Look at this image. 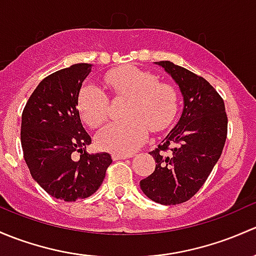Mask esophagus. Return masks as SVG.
<instances>
[{
	"label": "esophagus",
	"mask_w": 256,
	"mask_h": 256,
	"mask_svg": "<svg viewBox=\"0 0 256 256\" xmlns=\"http://www.w3.org/2000/svg\"><path fill=\"white\" fill-rule=\"evenodd\" d=\"M128 158H132L130 154H112V159L113 160H124V159H128Z\"/></svg>",
	"instance_id": "obj_1"
}]
</instances>
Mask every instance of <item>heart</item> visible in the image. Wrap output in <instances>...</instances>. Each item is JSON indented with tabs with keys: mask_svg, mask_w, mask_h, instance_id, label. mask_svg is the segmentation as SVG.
Masks as SVG:
<instances>
[{
	"mask_svg": "<svg viewBox=\"0 0 256 256\" xmlns=\"http://www.w3.org/2000/svg\"><path fill=\"white\" fill-rule=\"evenodd\" d=\"M117 98H127L124 120L106 126L96 136L97 146L113 154H130L149 136V128L162 132L172 123L178 112V91L168 82H160L155 74L136 66L110 70L104 76ZM78 112L86 124L101 126L108 117L110 98L102 90L85 86L78 94Z\"/></svg>",
	"mask_w": 256,
	"mask_h": 256,
	"instance_id": "obj_1",
	"label": "heart"
}]
</instances>
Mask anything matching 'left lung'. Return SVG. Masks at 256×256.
Returning a JSON list of instances; mask_svg holds the SVG:
<instances>
[{"mask_svg":"<svg viewBox=\"0 0 256 256\" xmlns=\"http://www.w3.org/2000/svg\"><path fill=\"white\" fill-rule=\"evenodd\" d=\"M156 64L180 88L184 110L178 124L149 152L156 165L140 188L152 201L171 206L188 201L206 182L224 148L228 118L223 98L202 76L171 62Z\"/></svg>","mask_w":256,"mask_h":256,"instance_id":"1","label":"left lung"}]
</instances>
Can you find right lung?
<instances>
[{"label":"right lung","instance_id":"obj_1","mask_svg":"<svg viewBox=\"0 0 256 256\" xmlns=\"http://www.w3.org/2000/svg\"><path fill=\"white\" fill-rule=\"evenodd\" d=\"M91 66L81 62L46 76L22 113L20 143L32 178L50 196L66 202L94 194L112 164L108 152H86L91 136L81 123L78 101Z\"/></svg>","mask_w":256,"mask_h":256}]
</instances>
